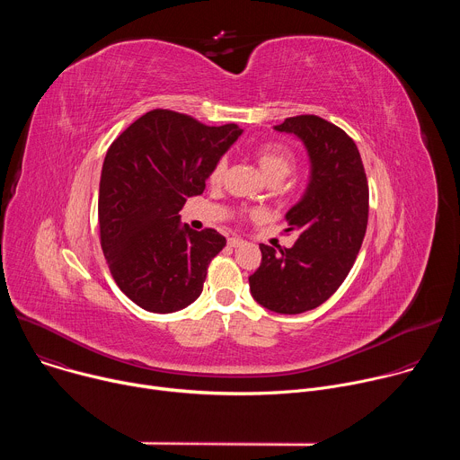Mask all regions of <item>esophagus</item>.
Instances as JSON below:
<instances>
[{"instance_id":"1","label":"esophagus","mask_w":460,"mask_h":460,"mask_svg":"<svg viewBox=\"0 0 460 460\" xmlns=\"http://www.w3.org/2000/svg\"><path fill=\"white\" fill-rule=\"evenodd\" d=\"M243 243H245V242H243L242 238H229V240H227V245H229V247H240V245H243Z\"/></svg>"}]
</instances>
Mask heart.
Wrapping results in <instances>:
<instances>
[{"label":"heart","mask_w":460,"mask_h":460,"mask_svg":"<svg viewBox=\"0 0 460 460\" xmlns=\"http://www.w3.org/2000/svg\"><path fill=\"white\" fill-rule=\"evenodd\" d=\"M252 153L260 171L264 172V176L270 181L284 180L295 167V155L284 144H275V142L260 144L254 147ZM224 174H226V160H218L209 172V181L220 183Z\"/></svg>","instance_id":"heart-1"}]
</instances>
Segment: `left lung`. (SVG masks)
Masks as SVG:
<instances>
[{
  "mask_svg": "<svg viewBox=\"0 0 460 460\" xmlns=\"http://www.w3.org/2000/svg\"><path fill=\"white\" fill-rule=\"evenodd\" d=\"M275 130L304 144L311 174L300 202L286 213V231H298V240L279 251L260 243L249 289L266 309L298 314L323 304L353 268L367 227L369 189L360 153L341 127L300 114Z\"/></svg>",
  "mask_w": 460,
  "mask_h": 460,
  "instance_id": "8db88e82",
  "label": "left lung"
}]
</instances>
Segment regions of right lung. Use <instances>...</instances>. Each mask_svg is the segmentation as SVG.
<instances>
[{"label": "right lung", "mask_w": 460, "mask_h": 460, "mask_svg": "<svg viewBox=\"0 0 460 460\" xmlns=\"http://www.w3.org/2000/svg\"><path fill=\"white\" fill-rule=\"evenodd\" d=\"M240 135L236 123L209 127L155 109L111 144L100 178V242L114 282L142 309L174 313L200 296L226 238L181 226L178 213L204 192Z\"/></svg>", "instance_id": "add662e5"}]
</instances>
